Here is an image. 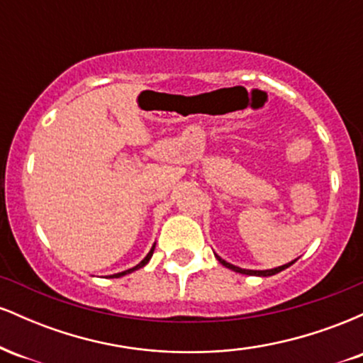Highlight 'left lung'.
Here are the masks:
<instances>
[{
  "mask_svg": "<svg viewBox=\"0 0 363 363\" xmlns=\"http://www.w3.org/2000/svg\"><path fill=\"white\" fill-rule=\"evenodd\" d=\"M215 256H216V254H215ZM216 259H218L220 262H222V264L225 266V268L232 269V272H235V273H242V274H251V277H273V274L280 273V272H283V269H286V268H289V266L294 264V261H291V262H289V264L278 266V268H273V269H262V272H256V269H242V268H239V266L230 264V262H227L225 259H222V257H220V256H216Z\"/></svg>",
  "mask_w": 363,
  "mask_h": 363,
  "instance_id": "8db88e82",
  "label": "left lung"
}]
</instances>
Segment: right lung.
<instances>
[{
    "mask_svg": "<svg viewBox=\"0 0 363 363\" xmlns=\"http://www.w3.org/2000/svg\"><path fill=\"white\" fill-rule=\"evenodd\" d=\"M153 251H155V245H153L152 249H150V252L147 254V256H145V259L140 262V264H136L135 268H131V269H126V272H121V273H116V274H111V278H119V277H124V274H128V273H133V272H136V269H140V268H143L145 264H147V262L152 259V254H153Z\"/></svg>",
    "mask_w": 363,
    "mask_h": 363,
    "instance_id": "1",
    "label": "right lung"
}]
</instances>
